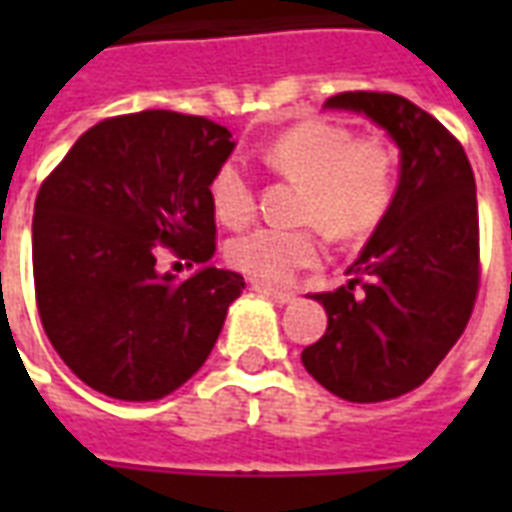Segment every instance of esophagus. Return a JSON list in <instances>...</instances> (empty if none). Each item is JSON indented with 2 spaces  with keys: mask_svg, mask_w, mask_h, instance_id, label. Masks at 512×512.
<instances>
[{
  "mask_svg": "<svg viewBox=\"0 0 512 512\" xmlns=\"http://www.w3.org/2000/svg\"><path fill=\"white\" fill-rule=\"evenodd\" d=\"M252 290L263 293L268 299H274L277 304H290V301H296V290L274 288V285H266V282H252Z\"/></svg>",
  "mask_w": 512,
  "mask_h": 512,
  "instance_id": "esophagus-1",
  "label": "esophagus"
}]
</instances>
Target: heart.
I'll return each instance as SVG.
<instances>
[{"instance_id": "1", "label": "heart", "mask_w": 512, "mask_h": 512, "mask_svg": "<svg viewBox=\"0 0 512 512\" xmlns=\"http://www.w3.org/2000/svg\"><path fill=\"white\" fill-rule=\"evenodd\" d=\"M274 175L301 183L299 222L304 227H255L227 244L230 266L263 282H285L315 266L323 235L337 241L365 238L384 222L397 194V156L378 136L354 139L351 128L329 120H304L285 128L260 150ZM216 219L241 227L257 211V191L238 161H224L208 183Z\"/></svg>"}]
</instances>
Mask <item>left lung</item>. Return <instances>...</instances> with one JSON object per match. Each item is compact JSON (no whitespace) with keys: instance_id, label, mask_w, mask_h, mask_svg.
Masks as SVG:
<instances>
[{"instance_id":"left-lung-1","label":"left lung","mask_w":512,"mask_h":512,"mask_svg":"<svg viewBox=\"0 0 512 512\" xmlns=\"http://www.w3.org/2000/svg\"><path fill=\"white\" fill-rule=\"evenodd\" d=\"M365 112L400 147L392 208L348 268L351 282L315 293L329 326L301 362L332 395L381 403L425 384L472 318L480 288L477 186L463 145L395 93L332 95Z\"/></svg>"}]
</instances>
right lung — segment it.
Returning <instances> with one entry per match:
<instances>
[{
  "mask_svg": "<svg viewBox=\"0 0 512 512\" xmlns=\"http://www.w3.org/2000/svg\"><path fill=\"white\" fill-rule=\"evenodd\" d=\"M208 117L145 109L84 131L40 183L32 274L40 323L84 384L117 400H158L208 359L244 277L205 266L216 252L208 183L233 153ZM172 251L202 265L161 275ZM180 266V263H178Z\"/></svg>",
  "mask_w": 512,
  "mask_h": 512,
  "instance_id": "add662e5",
  "label": "right lung"
}]
</instances>
